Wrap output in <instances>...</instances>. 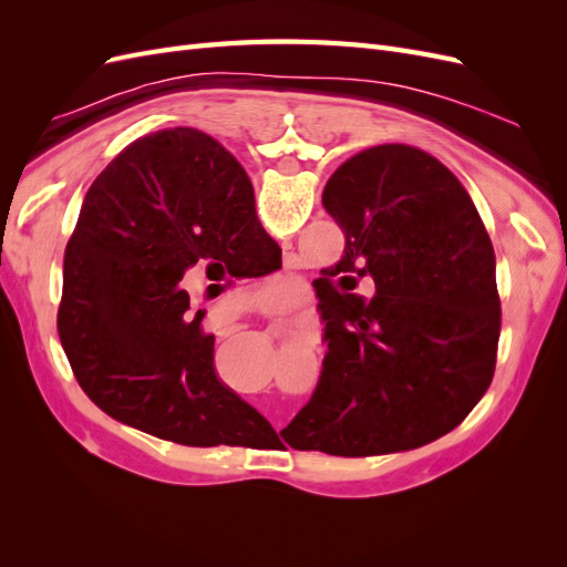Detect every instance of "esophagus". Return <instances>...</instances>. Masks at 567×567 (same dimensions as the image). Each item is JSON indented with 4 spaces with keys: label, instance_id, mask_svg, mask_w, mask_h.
Listing matches in <instances>:
<instances>
[{
    "label": "esophagus",
    "instance_id": "1",
    "mask_svg": "<svg viewBox=\"0 0 567 567\" xmlns=\"http://www.w3.org/2000/svg\"><path fill=\"white\" fill-rule=\"evenodd\" d=\"M286 331H288L290 338H300V340L307 336V329H305L302 323H298V321H288L286 323Z\"/></svg>",
    "mask_w": 567,
    "mask_h": 567
}]
</instances>
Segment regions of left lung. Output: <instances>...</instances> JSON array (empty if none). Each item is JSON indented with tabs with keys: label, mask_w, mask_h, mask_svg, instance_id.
Listing matches in <instances>:
<instances>
[{
	"label": "left lung",
	"mask_w": 567,
	"mask_h": 567,
	"mask_svg": "<svg viewBox=\"0 0 567 567\" xmlns=\"http://www.w3.org/2000/svg\"><path fill=\"white\" fill-rule=\"evenodd\" d=\"M321 200L346 255L321 279L319 385L281 435L331 456L423 447L492 383L502 305L489 234L452 169L406 144L359 151ZM359 278L374 284L371 301L351 293Z\"/></svg>",
	"instance_id": "left-lung-1"
}]
</instances>
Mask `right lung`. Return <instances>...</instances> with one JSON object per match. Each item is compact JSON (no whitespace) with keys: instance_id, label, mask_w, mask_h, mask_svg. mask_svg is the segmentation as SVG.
<instances>
[{"instance_id":"right-lung-1","label":"right lung","mask_w":567,"mask_h":567,"mask_svg":"<svg viewBox=\"0 0 567 567\" xmlns=\"http://www.w3.org/2000/svg\"><path fill=\"white\" fill-rule=\"evenodd\" d=\"M277 260L225 146L194 127L136 140L94 179L65 246L59 338L80 388L111 419L186 447L274 433L221 383L182 279L198 262L215 279L260 277Z\"/></svg>"}]
</instances>
